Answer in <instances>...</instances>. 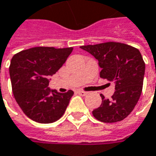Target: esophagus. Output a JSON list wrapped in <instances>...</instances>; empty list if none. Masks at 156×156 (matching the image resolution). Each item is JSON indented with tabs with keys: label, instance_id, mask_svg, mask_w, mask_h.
Returning <instances> with one entry per match:
<instances>
[{
	"label": "esophagus",
	"instance_id": "1",
	"mask_svg": "<svg viewBox=\"0 0 156 156\" xmlns=\"http://www.w3.org/2000/svg\"><path fill=\"white\" fill-rule=\"evenodd\" d=\"M77 94H79V95H81V96H85V95H87V92H86V91L78 90V91H77Z\"/></svg>",
	"mask_w": 156,
	"mask_h": 156
}]
</instances>
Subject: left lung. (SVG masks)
Wrapping results in <instances>:
<instances>
[{"mask_svg": "<svg viewBox=\"0 0 156 156\" xmlns=\"http://www.w3.org/2000/svg\"><path fill=\"white\" fill-rule=\"evenodd\" d=\"M94 55L101 68L100 77L114 82L111 99L101 94V104L93 115L103 123H115L131 114L142 92L145 62L136 48L120 42H104L80 47Z\"/></svg>", "mask_w": 156, "mask_h": 156, "instance_id": "8db88e82", "label": "left lung"}]
</instances>
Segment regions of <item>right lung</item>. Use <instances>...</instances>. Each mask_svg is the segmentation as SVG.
<instances>
[{
  "instance_id": "right-lung-1",
  "label": "right lung",
  "mask_w": 156,
  "mask_h": 156,
  "mask_svg": "<svg viewBox=\"0 0 156 156\" xmlns=\"http://www.w3.org/2000/svg\"><path fill=\"white\" fill-rule=\"evenodd\" d=\"M73 48L35 47L12 57L9 75L16 101L32 120L50 124L64 114L73 91L60 94L48 88L52 76L66 62Z\"/></svg>"
}]
</instances>
